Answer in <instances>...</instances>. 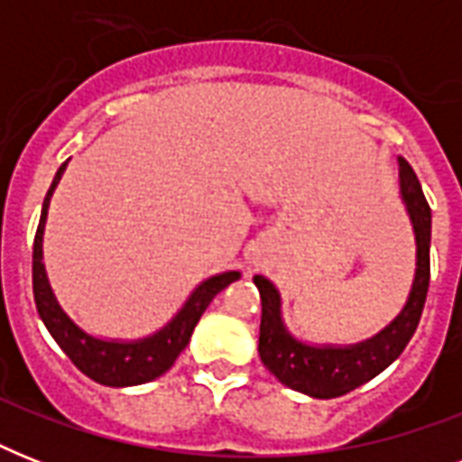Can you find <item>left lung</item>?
<instances>
[{"label":"left lung","mask_w":462,"mask_h":462,"mask_svg":"<svg viewBox=\"0 0 462 462\" xmlns=\"http://www.w3.org/2000/svg\"><path fill=\"white\" fill-rule=\"evenodd\" d=\"M398 177H401V199L415 232V281L401 314L376 336L355 345L304 343L292 336L282 321L278 288L263 275H254V285L259 288L261 295V362L282 386L321 401L350 393L366 381H372L388 365H393L417 330L430 290L431 210L424 199L422 184L405 158H398Z\"/></svg>","instance_id":"left-lung-1"}]
</instances>
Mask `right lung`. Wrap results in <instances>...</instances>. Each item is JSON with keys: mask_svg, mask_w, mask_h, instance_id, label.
<instances>
[{"mask_svg": "<svg viewBox=\"0 0 462 462\" xmlns=\"http://www.w3.org/2000/svg\"><path fill=\"white\" fill-rule=\"evenodd\" d=\"M69 162V160H67ZM67 162H61L52 180V187L47 191L40 225L32 242V295L35 307L42 323L50 330V336L57 340L64 355L81 369L88 379L103 383V386L125 388L139 386L148 381L158 379L174 365L180 352L189 345V337L194 333L196 323L201 319L213 297L225 290L230 282L239 281V271H225V273L210 275L201 285H196L189 300L181 309L153 336L139 337V340H107L86 333L71 316L61 309L52 292V285L47 281L45 261H42V235H45L47 208L52 199L54 189L60 184L61 174L67 170Z\"/></svg>", "mask_w": 462, "mask_h": 462, "instance_id": "right-lung-1", "label": "right lung"}]
</instances>
